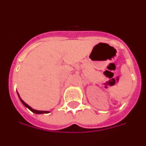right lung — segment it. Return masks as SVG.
I'll return each mask as SVG.
<instances>
[{
    "label": "right lung",
    "mask_w": 146,
    "mask_h": 146,
    "mask_svg": "<svg viewBox=\"0 0 146 146\" xmlns=\"http://www.w3.org/2000/svg\"><path fill=\"white\" fill-rule=\"evenodd\" d=\"M17 94H18V93H17ZM18 96H19V94H18ZM19 97H20V96H19ZM20 101L22 102V103H23V104H24V105H25V106L26 107V108H28V109H29L30 110H31V111L33 112V113H37V114H42V113H49L48 111H39V110H33V108H31V107L29 106V105H28V104H27L25 102L23 101V100H22L21 99H20Z\"/></svg>",
    "instance_id": "add662e5"
}]
</instances>
